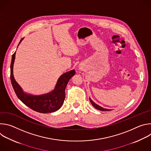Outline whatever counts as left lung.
<instances>
[{
    "mask_svg": "<svg viewBox=\"0 0 151 151\" xmlns=\"http://www.w3.org/2000/svg\"><path fill=\"white\" fill-rule=\"evenodd\" d=\"M90 101H91V103L92 104V105L95 107V108L96 109H97V110H99V111H111L110 109H104V108H103V107H101V106H100L99 105H98V104H96L90 98Z\"/></svg>",
    "mask_w": 151,
    "mask_h": 151,
    "instance_id": "left-lung-1",
    "label": "left lung"
}]
</instances>
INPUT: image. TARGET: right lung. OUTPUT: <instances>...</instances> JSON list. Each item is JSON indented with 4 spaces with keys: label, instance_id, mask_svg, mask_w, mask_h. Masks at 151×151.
Masks as SVG:
<instances>
[{
    "label": "right lung",
    "instance_id": "add662e5",
    "mask_svg": "<svg viewBox=\"0 0 151 151\" xmlns=\"http://www.w3.org/2000/svg\"><path fill=\"white\" fill-rule=\"evenodd\" d=\"M23 39H21L19 44ZM15 52L16 51L12 56L10 77L12 87L18 98L30 109L37 112L46 114L54 112L58 110L65 99V89L67 84L70 79L75 74V70H72L63 74L58 78L54 90L49 93L40 96H33L25 93L16 82L13 75Z\"/></svg>",
    "mask_w": 151,
    "mask_h": 151
}]
</instances>
